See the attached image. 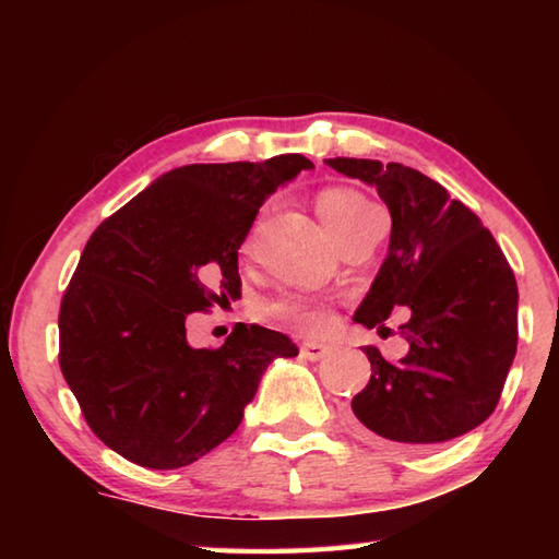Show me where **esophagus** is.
Masks as SVG:
<instances>
[{
    "instance_id": "esophagus-1",
    "label": "esophagus",
    "mask_w": 559,
    "mask_h": 559,
    "mask_svg": "<svg viewBox=\"0 0 559 559\" xmlns=\"http://www.w3.org/2000/svg\"><path fill=\"white\" fill-rule=\"evenodd\" d=\"M330 353V347L323 343H316V340H306V343L300 345V355L310 359V362H318V359H323Z\"/></svg>"
}]
</instances>
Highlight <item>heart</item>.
<instances>
[{"label": "heart", "mask_w": 559, "mask_h": 559, "mask_svg": "<svg viewBox=\"0 0 559 559\" xmlns=\"http://www.w3.org/2000/svg\"><path fill=\"white\" fill-rule=\"evenodd\" d=\"M316 204L320 219L325 222L337 241H343L347 234L357 231L374 214H380L365 194H359L353 187L340 185L320 189ZM263 313L286 320V323L300 330H320L328 323V306L320 298L308 296V293H281V296L263 302Z\"/></svg>", "instance_id": "b5f03b06"}]
</instances>
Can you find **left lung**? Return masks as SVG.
Masks as SVG:
<instances>
[{"instance_id": "8db88e82", "label": "left lung", "mask_w": 559, "mask_h": 559, "mask_svg": "<svg viewBox=\"0 0 559 559\" xmlns=\"http://www.w3.org/2000/svg\"><path fill=\"white\" fill-rule=\"evenodd\" d=\"M340 175L370 185L392 214L390 251L355 323L384 328L406 308L400 362L367 345L372 365L353 412L382 439L433 447L493 414L518 347V286L476 214L419 169L333 157Z\"/></svg>"}]
</instances>
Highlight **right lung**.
<instances>
[{"label":"right lung","mask_w":559,"mask_h":559,"mask_svg":"<svg viewBox=\"0 0 559 559\" xmlns=\"http://www.w3.org/2000/svg\"><path fill=\"white\" fill-rule=\"evenodd\" d=\"M310 167L276 155L169 169L91 234L61 300L59 362L106 447L145 468L189 466L236 431L273 359L298 355L243 323L222 347H192L185 320L241 296L261 204Z\"/></svg>","instance_id":"add662e5"}]
</instances>
